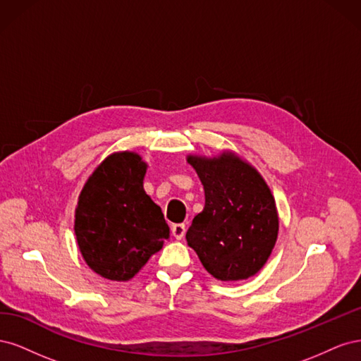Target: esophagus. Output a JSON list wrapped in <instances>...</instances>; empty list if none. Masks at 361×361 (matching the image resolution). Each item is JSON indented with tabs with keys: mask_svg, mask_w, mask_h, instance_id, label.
Returning <instances> with one entry per match:
<instances>
[{
	"mask_svg": "<svg viewBox=\"0 0 361 361\" xmlns=\"http://www.w3.org/2000/svg\"><path fill=\"white\" fill-rule=\"evenodd\" d=\"M185 232H187V226H185L183 223H179V224H173L171 227V235L176 238V239H182L185 236Z\"/></svg>",
	"mask_w": 361,
	"mask_h": 361,
	"instance_id": "34e87169",
	"label": "esophagus"
}]
</instances>
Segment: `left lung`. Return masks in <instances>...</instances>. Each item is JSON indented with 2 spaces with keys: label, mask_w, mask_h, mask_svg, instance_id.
Listing matches in <instances>:
<instances>
[{
  "label": "left lung",
  "mask_w": 361,
  "mask_h": 361,
  "mask_svg": "<svg viewBox=\"0 0 361 361\" xmlns=\"http://www.w3.org/2000/svg\"><path fill=\"white\" fill-rule=\"evenodd\" d=\"M204 188V207L187 232L202 265L223 281L245 280L265 265L277 241L274 197L260 174L235 154L188 157Z\"/></svg>",
  "instance_id": "obj_1"
}]
</instances>
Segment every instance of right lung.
<instances>
[{"mask_svg":"<svg viewBox=\"0 0 361 361\" xmlns=\"http://www.w3.org/2000/svg\"><path fill=\"white\" fill-rule=\"evenodd\" d=\"M146 164L133 152L108 157L84 185L75 212L82 257L108 280L133 279L170 231L143 188Z\"/></svg>","mask_w":361,"mask_h":361,"instance_id":"right-lung-1","label":"right lung"}]
</instances>
